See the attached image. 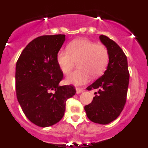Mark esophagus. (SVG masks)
Masks as SVG:
<instances>
[{
    "label": "esophagus",
    "mask_w": 148,
    "mask_h": 148,
    "mask_svg": "<svg viewBox=\"0 0 148 148\" xmlns=\"http://www.w3.org/2000/svg\"><path fill=\"white\" fill-rule=\"evenodd\" d=\"M84 91V90L82 88H79V87H77L76 88L77 94H79V93H81V92H83Z\"/></svg>",
    "instance_id": "1"
}]
</instances>
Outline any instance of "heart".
Segmentation results:
<instances>
[{
	"instance_id": "obj_1",
	"label": "heart",
	"mask_w": 148,
	"mask_h": 148,
	"mask_svg": "<svg viewBox=\"0 0 148 148\" xmlns=\"http://www.w3.org/2000/svg\"><path fill=\"white\" fill-rule=\"evenodd\" d=\"M60 70L67 75L78 62V70L66 78L69 83L83 85L101 76L108 68L110 53L107 47L84 38L76 39L69 44L67 50H60L56 56Z\"/></svg>"
}]
</instances>
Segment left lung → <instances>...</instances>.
Here are the masks:
<instances>
[{
    "label": "left lung",
    "instance_id": "obj_1",
    "mask_svg": "<svg viewBox=\"0 0 148 148\" xmlns=\"http://www.w3.org/2000/svg\"><path fill=\"white\" fill-rule=\"evenodd\" d=\"M99 38L108 49L110 61L104 75L87 87V90L97 89L98 92L84 110L90 121L107 125L116 119L124 109L130 74L127 56L119 46L105 35H101Z\"/></svg>",
    "mask_w": 148,
    "mask_h": 148
}]
</instances>
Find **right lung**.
Segmentation results:
<instances>
[{"label": "right lung", "instance_id": "add662e5", "mask_svg": "<svg viewBox=\"0 0 148 148\" xmlns=\"http://www.w3.org/2000/svg\"><path fill=\"white\" fill-rule=\"evenodd\" d=\"M65 35H42L29 43L16 63L15 89L18 102L31 122L46 127L64 115L66 101L76 92L73 85L60 86L64 78L56 56Z\"/></svg>", "mask_w": 148, "mask_h": 148}]
</instances>
